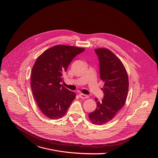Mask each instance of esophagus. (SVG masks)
Instances as JSON below:
<instances>
[{"instance_id":"34e87169","label":"esophagus","mask_w":158,"mask_h":158,"mask_svg":"<svg viewBox=\"0 0 158 158\" xmlns=\"http://www.w3.org/2000/svg\"><path fill=\"white\" fill-rule=\"evenodd\" d=\"M79 97L81 98H83V99H85V98H89V96L88 95L82 94V93H80L79 94Z\"/></svg>"}]
</instances>
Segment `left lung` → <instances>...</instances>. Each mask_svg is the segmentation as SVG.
Segmentation results:
<instances>
[{
  "label": "left lung",
  "mask_w": 158,
  "mask_h": 158,
  "mask_svg": "<svg viewBox=\"0 0 158 158\" xmlns=\"http://www.w3.org/2000/svg\"><path fill=\"white\" fill-rule=\"evenodd\" d=\"M99 61L100 78L105 82L103 99L99 102L97 98L96 110L89 113L91 122L103 125L115 116L125 105L128 90V78L126 69L118 57L106 48L94 50Z\"/></svg>",
  "instance_id": "1"
}]
</instances>
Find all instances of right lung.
<instances>
[{
    "label": "right lung",
    "instance_id": "1",
    "mask_svg": "<svg viewBox=\"0 0 158 158\" xmlns=\"http://www.w3.org/2000/svg\"><path fill=\"white\" fill-rule=\"evenodd\" d=\"M85 48L55 45L36 60L31 71V88L40 111L52 120L62 117L76 94L64 87L63 75L74 57Z\"/></svg>",
    "mask_w": 158,
    "mask_h": 158
}]
</instances>
